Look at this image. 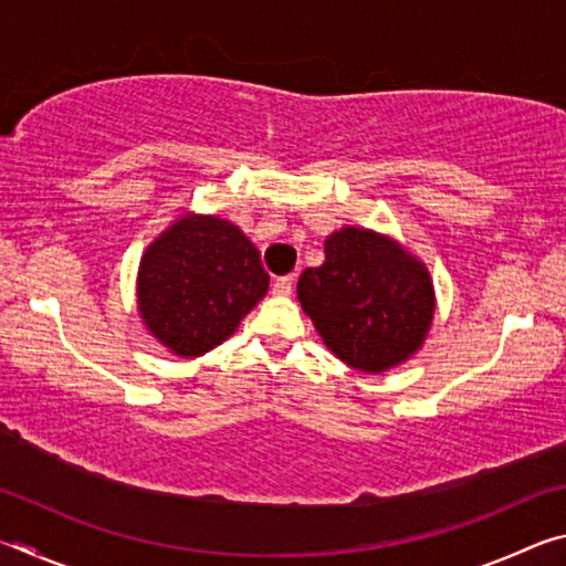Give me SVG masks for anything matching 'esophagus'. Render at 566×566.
Wrapping results in <instances>:
<instances>
[{
    "label": "esophagus",
    "mask_w": 566,
    "mask_h": 566,
    "mask_svg": "<svg viewBox=\"0 0 566 566\" xmlns=\"http://www.w3.org/2000/svg\"><path fill=\"white\" fill-rule=\"evenodd\" d=\"M292 290H294V276L292 274L290 276H280V280H276L274 286H272V292L276 296H290Z\"/></svg>",
    "instance_id": "34e87169"
}]
</instances>
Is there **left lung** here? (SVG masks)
<instances>
[{"mask_svg":"<svg viewBox=\"0 0 566 566\" xmlns=\"http://www.w3.org/2000/svg\"><path fill=\"white\" fill-rule=\"evenodd\" d=\"M296 296L334 357L369 375L415 357L437 310L427 264L364 227L324 239V262L302 272Z\"/></svg>","mask_w":566,"mask_h":566,"instance_id":"1","label":"left lung"}]
</instances>
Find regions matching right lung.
<instances>
[{"label": "right lung", "instance_id": "obj_1", "mask_svg": "<svg viewBox=\"0 0 566 566\" xmlns=\"http://www.w3.org/2000/svg\"><path fill=\"white\" fill-rule=\"evenodd\" d=\"M266 290L270 274L242 229L185 212L142 254L137 310L161 347L195 359L232 337Z\"/></svg>", "mask_w": 566, "mask_h": 566}]
</instances>
